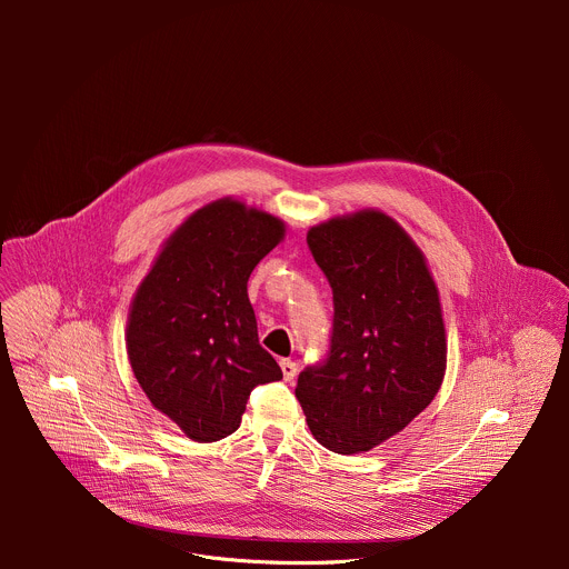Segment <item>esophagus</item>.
Returning a JSON list of instances; mask_svg holds the SVG:
<instances>
[{"instance_id": "esophagus-1", "label": "esophagus", "mask_w": 569, "mask_h": 569, "mask_svg": "<svg viewBox=\"0 0 569 569\" xmlns=\"http://www.w3.org/2000/svg\"><path fill=\"white\" fill-rule=\"evenodd\" d=\"M279 365H281V371H283L286 380H292L297 376V365L292 360H281Z\"/></svg>"}]
</instances>
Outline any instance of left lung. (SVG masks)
<instances>
[{"instance_id":"obj_1","label":"left lung","mask_w":569,"mask_h":569,"mask_svg":"<svg viewBox=\"0 0 569 569\" xmlns=\"http://www.w3.org/2000/svg\"><path fill=\"white\" fill-rule=\"evenodd\" d=\"M306 240L333 290V333L295 396L323 448L367 452L410 426L443 382L439 290L417 242L382 211L331 218Z\"/></svg>"}]
</instances>
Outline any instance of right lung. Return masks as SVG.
I'll return each instance as SVG.
<instances>
[{
    "instance_id": "right-lung-1",
    "label": "right lung",
    "mask_w": 569,
    "mask_h": 569,
    "mask_svg": "<svg viewBox=\"0 0 569 569\" xmlns=\"http://www.w3.org/2000/svg\"><path fill=\"white\" fill-rule=\"evenodd\" d=\"M286 233L283 220L222 198L191 213L134 292L128 358L137 382L189 439L240 426L257 385L281 380L259 345L248 279Z\"/></svg>"
}]
</instances>
